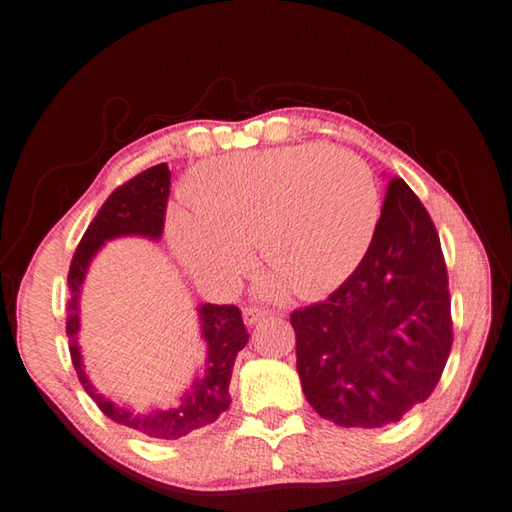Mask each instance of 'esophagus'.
<instances>
[{
  "instance_id": "esophagus-1",
  "label": "esophagus",
  "mask_w": 512,
  "mask_h": 512,
  "mask_svg": "<svg viewBox=\"0 0 512 512\" xmlns=\"http://www.w3.org/2000/svg\"><path fill=\"white\" fill-rule=\"evenodd\" d=\"M265 316H267V310H263V307H256V305H252V307H245V310H243L245 325H249V327L263 321Z\"/></svg>"
}]
</instances>
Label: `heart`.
<instances>
[{"label": "heart", "mask_w": 512, "mask_h": 512, "mask_svg": "<svg viewBox=\"0 0 512 512\" xmlns=\"http://www.w3.org/2000/svg\"><path fill=\"white\" fill-rule=\"evenodd\" d=\"M189 202L173 211V252L216 289L234 287L252 254L272 274L269 292L287 285L316 298L345 281L368 249L381 211L370 167L347 149L296 144L205 162Z\"/></svg>", "instance_id": "heart-1"}]
</instances>
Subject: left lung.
<instances>
[{
  "label": "left lung",
  "instance_id": "1",
  "mask_svg": "<svg viewBox=\"0 0 512 512\" xmlns=\"http://www.w3.org/2000/svg\"><path fill=\"white\" fill-rule=\"evenodd\" d=\"M289 321L303 392L323 419L381 428L430 397L452 347L448 272L435 223L406 182H388L359 267Z\"/></svg>",
  "mask_w": 512,
  "mask_h": 512
}]
</instances>
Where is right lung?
<instances>
[{
	"instance_id": "add662e5",
	"label": "right lung",
	"mask_w": 512,
	"mask_h": 512,
	"mask_svg": "<svg viewBox=\"0 0 512 512\" xmlns=\"http://www.w3.org/2000/svg\"><path fill=\"white\" fill-rule=\"evenodd\" d=\"M171 187V171L167 162L138 173L136 178L124 182L106 198L98 216L91 220L89 229L77 245L69 267V316H66V334L71 339V361L86 394L98 403V408L115 423L129 426L153 439H180L198 428L214 423L229 408V381L238 352L249 341L243 314L236 305H200L202 339L207 341L205 374L198 376L191 390L180 399V406L153 408L151 412H133L127 406H118L93 388L84 372L77 330H80V292L86 269L93 256L106 240L120 236H144L160 240L165 229L167 200Z\"/></svg>"
}]
</instances>
